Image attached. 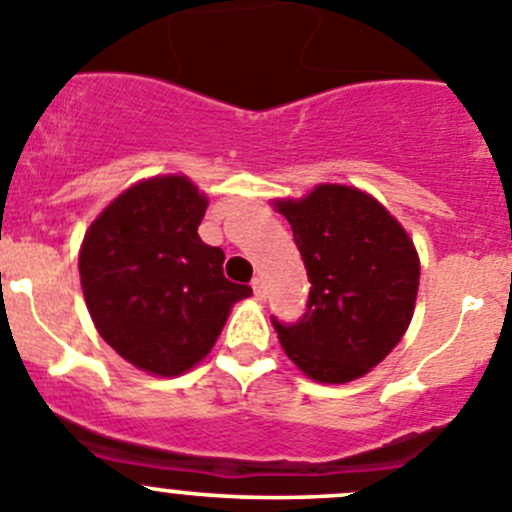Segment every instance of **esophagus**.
Wrapping results in <instances>:
<instances>
[{
	"mask_svg": "<svg viewBox=\"0 0 512 512\" xmlns=\"http://www.w3.org/2000/svg\"><path fill=\"white\" fill-rule=\"evenodd\" d=\"M252 290H255L257 300H265V282H262V277H255V280H252Z\"/></svg>",
	"mask_w": 512,
	"mask_h": 512,
	"instance_id": "34e87169",
	"label": "esophagus"
}]
</instances>
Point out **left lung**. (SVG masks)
<instances>
[{
  "instance_id": "8db88e82",
  "label": "left lung",
  "mask_w": 512,
  "mask_h": 512,
  "mask_svg": "<svg viewBox=\"0 0 512 512\" xmlns=\"http://www.w3.org/2000/svg\"><path fill=\"white\" fill-rule=\"evenodd\" d=\"M305 262L307 312L275 320L282 350L307 377L342 385L393 352L413 320L420 260L413 240L375 197L317 185L302 200H275Z\"/></svg>"
}]
</instances>
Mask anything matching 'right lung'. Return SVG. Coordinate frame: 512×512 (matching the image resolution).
Instances as JSON below:
<instances>
[{
	"mask_svg": "<svg viewBox=\"0 0 512 512\" xmlns=\"http://www.w3.org/2000/svg\"><path fill=\"white\" fill-rule=\"evenodd\" d=\"M207 197L182 175L142 180L109 202L79 250L84 302L102 340L150 375H182L220 337L247 285L200 240Z\"/></svg>",
	"mask_w": 512,
	"mask_h": 512,
	"instance_id": "add662e5",
	"label": "right lung"
}]
</instances>
